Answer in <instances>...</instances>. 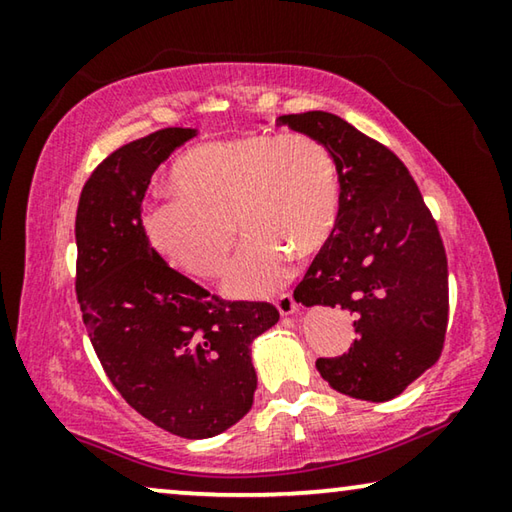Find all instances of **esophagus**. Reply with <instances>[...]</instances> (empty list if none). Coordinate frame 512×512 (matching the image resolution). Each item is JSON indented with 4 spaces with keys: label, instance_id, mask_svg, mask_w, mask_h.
<instances>
[{
    "label": "esophagus",
    "instance_id": "34e87169",
    "mask_svg": "<svg viewBox=\"0 0 512 512\" xmlns=\"http://www.w3.org/2000/svg\"><path fill=\"white\" fill-rule=\"evenodd\" d=\"M275 307L282 316H291V314H296V311H298V302H296V298L291 296V293H282V296L275 300Z\"/></svg>",
    "mask_w": 512,
    "mask_h": 512
}]
</instances>
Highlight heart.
<instances>
[{
    "mask_svg": "<svg viewBox=\"0 0 512 512\" xmlns=\"http://www.w3.org/2000/svg\"><path fill=\"white\" fill-rule=\"evenodd\" d=\"M171 185L176 196L142 207L153 253L176 271L216 277L228 264L237 220L246 239L225 282L237 298L282 287L293 255H316L341 212L339 164L307 133L253 131L198 144L173 164Z\"/></svg>",
    "mask_w": 512,
    "mask_h": 512,
    "instance_id": "obj_1",
    "label": "heart"
}]
</instances>
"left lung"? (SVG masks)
I'll return each instance as SVG.
<instances>
[{"label": "left lung", "mask_w": 512, "mask_h": 512, "mask_svg": "<svg viewBox=\"0 0 512 512\" xmlns=\"http://www.w3.org/2000/svg\"><path fill=\"white\" fill-rule=\"evenodd\" d=\"M277 124L314 135L339 164V221L293 298L350 311L357 339L316 368L343 395L393 400L443 352L449 289L438 225L404 162L345 119L311 110Z\"/></svg>", "instance_id": "left-lung-1"}]
</instances>
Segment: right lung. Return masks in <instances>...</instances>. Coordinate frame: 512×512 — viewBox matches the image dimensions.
Returning <instances> with one entry per match:
<instances>
[{
  "label": "right lung",
  "instance_id": "right-lung-1",
  "mask_svg": "<svg viewBox=\"0 0 512 512\" xmlns=\"http://www.w3.org/2000/svg\"><path fill=\"white\" fill-rule=\"evenodd\" d=\"M196 135L162 128L112 151L76 210V300L119 395L160 429L212 438L253 406L250 343L280 320L268 302H228L153 253L142 201L155 169Z\"/></svg>",
  "mask_w": 512,
  "mask_h": 512
}]
</instances>
